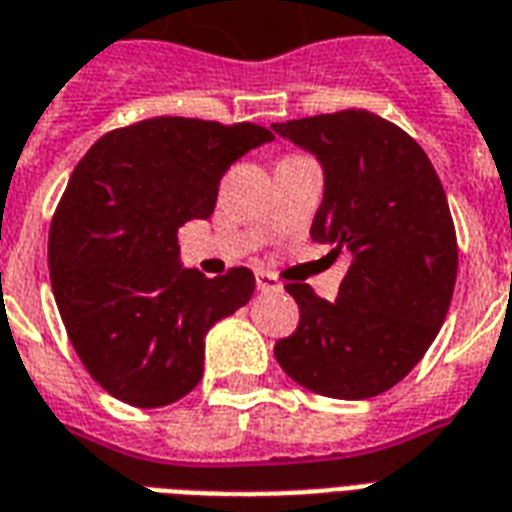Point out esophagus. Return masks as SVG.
Listing matches in <instances>:
<instances>
[{"instance_id":"esophagus-1","label":"esophagus","mask_w":512,"mask_h":512,"mask_svg":"<svg viewBox=\"0 0 512 512\" xmlns=\"http://www.w3.org/2000/svg\"><path fill=\"white\" fill-rule=\"evenodd\" d=\"M255 282H257V290H263V293H268V290H282L279 279H276L274 274H268V271H260Z\"/></svg>"}]
</instances>
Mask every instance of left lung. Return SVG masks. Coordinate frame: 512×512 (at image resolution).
I'll return each instance as SVG.
<instances>
[{
    "mask_svg": "<svg viewBox=\"0 0 512 512\" xmlns=\"http://www.w3.org/2000/svg\"><path fill=\"white\" fill-rule=\"evenodd\" d=\"M325 173L312 241L350 255L339 298L293 282L301 320L274 355L328 399H372L412 372L448 314L456 227L426 151L377 113L339 111L274 124Z\"/></svg>",
    "mask_w": 512,
    "mask_h": 512,
    "instance_id": "8db88e82",
    "label": "left lung"
}]
</instances>
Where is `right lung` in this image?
<instances>
[{
    "mask_svg": "<svg viewBox=\"0 0 512 512\" xmlns=\"http://www.w3.org/2000/svg\"><path fill=\"white\" fill-rule=\"evenodd\" d=\"M274 132L157 116L102 135L51 219L48 268L78 358L132 407H165L203 377L208 328L252 298L255 274L179 263V227L208 219L227 168Z\"/></svg>",
    "mask_w": 512,
    "mask_h": 512,
    "instance_id": "obj_1",
    "label": "right lung"
}]
</instances>
